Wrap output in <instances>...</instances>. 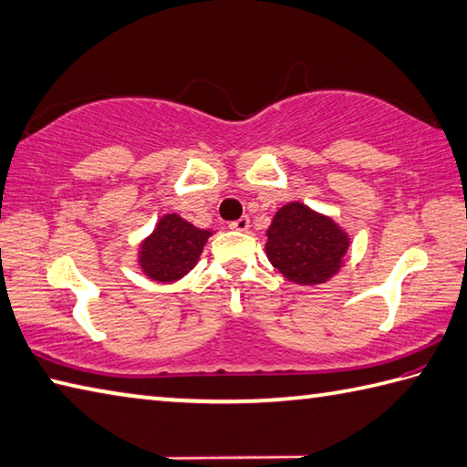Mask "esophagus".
Segmentation results:
<instances>
[{
	"instance_id": "1",
	"label": "esophagus",
	"mask_w": 467,
	"mask_h": 467,
	"mask_svg": "<svg viewBox=\"0 0 467 467\" xmlns=\"http://www.w3.org/2000/svg\"><path fill=\"white\" fill-rule=\"evenodd\" d=\"M250 227V219L248 215H244L240 219H235V222L230 223V230H235V232H245Z\"/></svg>"
}]
</instances>
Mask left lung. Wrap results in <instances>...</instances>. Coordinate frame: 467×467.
Instances as JSON below:
<instances>
[{"mask_svg": "<svg viewBox=\"0 0 467 467\" xmlns=\"http://www.w3.org/2000/svg\"><path fill=\"white\" fill-rule=\"evenodd\" d=\"M266 254L272 266L296 285H321L341 266L348 235L329 217L301 203H288L268 227Z\"/></svg>", "mask_w": 467, "mask_h": 467, "instance_id": "8db88e82", "label": "left lung"}]
</instances>
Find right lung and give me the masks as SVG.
Here are the masks:
<instances>
[{
  "label": "right lung",
  "mask_w": 467,
  "mask_h": 467,
  "mask_svg": "<svg viewBox=\"0 0 467 467\" xmlns=\"http://www.w3.org/2000/svg\"><path fill=\"white\" fill-rule=\"evenodd\" d=\"M209 235L211 232L199 230L179 215H164L142 244L140 266L158 283L179 280L195 268Z\"/></svg>",
  "instance_id": "1"
}]
</instances>
